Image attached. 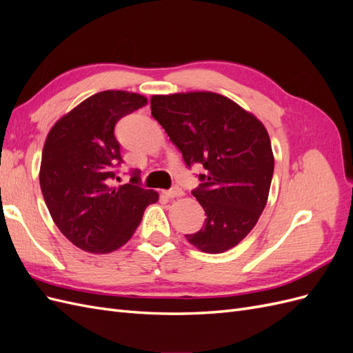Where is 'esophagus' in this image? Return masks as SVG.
<instances>
[{"instance_id": "esophagus-1", "label": "esophagus", "mask_w": 353, "mask_h": 353, "mask_svg": "<svg viewBox=\"0 0 353 353\" xmlns=\"http://www.w3.org/2000/svg\"><path fill=\"white\" fill-rule=\"evenodd\" d=\"M165 196L169 197V199H176V197L184 196V191L181 190V188H172V190L165 191Z\"/></svg>"}]
</instances>
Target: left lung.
<instances>
[{
	"label": "left lung",
	"instance_id": "obj_1",
	"mask_svg": "<svg viewBox=\"0 0 353 353\" xmlns=\"http://www.w3.org/2000/svg\"><path fill=\"white\" fill-rule=\"evenodd\" d=\"M150 105L187 166L201 163L208 170L193 191L208 218L187 240L213 254L236 248L268 201L274 154L266 128L236 101L210 91L152 95Z\"/></svg>",
	"mask_w": 353,
	"mask_h": 353
}]
</instances>
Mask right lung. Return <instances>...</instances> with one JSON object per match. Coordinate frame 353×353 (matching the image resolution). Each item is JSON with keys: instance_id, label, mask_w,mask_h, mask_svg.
<instances>
[{"instance_id": "1", "label": "right lung", "mask_w": 353, "mask_h": 353, "mask_svg": "<svg viewBox=\"0 0 353 353\" xmlns=\"http://www.w3.org/2000/svg\"><path fill=\"white\" fill-rule=\"evenodd\" d=\"M147 99L130 91L108 90L91 95L52 125L39 168V184L57 228L81 250L114 252L134 236L144 210L159 193L131 184L116 187L122 162L114 125L143 108Z\"/></svg>"}]
</instances>
